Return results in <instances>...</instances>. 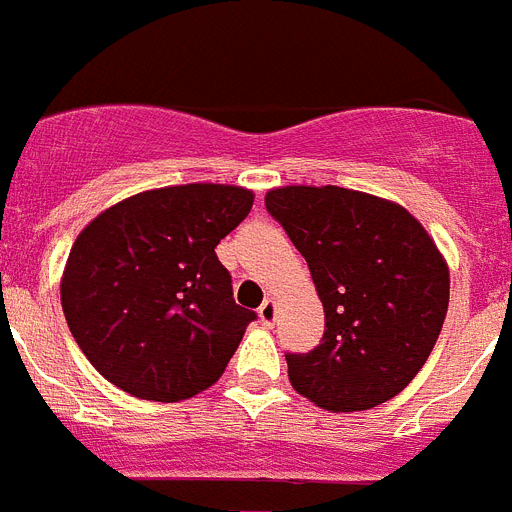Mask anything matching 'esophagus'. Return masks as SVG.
<instances>
[{"label": "esophagus", "mask_w": 512, "mask_h": 512, "mask_svg": "<svg viewBox=\"0 0 512 512\" xmlns=\"http://www.w3.org/2000/svg\"><path fill=\"white\" fill-rule=\"evenodd\" d=\"M259 320L264 325L277 323V305H274V300H266L264 305L259 307Z\"/></svg>", "instance_id": "esophagus-1"}]
</instances>
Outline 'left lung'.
Returning <instances> with one entry per match:
<instances>
[{"label": "left lung", "mask_w": 512, "mask_h": 512, "mask_svg": "<svg viewBox=\"0 0 512 512\" xmlns=\"http://www.w3.org/2000/svg\"><path fill=\"white\" fill-rule=\"evenodd\" d=\"M266 212L305 256L325 312L320 346L287 354L289 382L333 413L377 408L413 382L449 310V266L395 202L343 187H282Z\"/></svg>", "instance_id": "8db88e82"}]
</instances>
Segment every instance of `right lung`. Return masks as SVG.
Returning <instances> with one entry per match:
<instances>
[{"mask_svg":"<svg viewBox=\"0 0 512 512\" xmlns=\"http://www.w3.org/2000/svg\"><path fill=\"white\" fill-rule=\"evenodd\" d=\"M251 207L248 189L184 184L117 202L81 230L61 305L104 379L153 402L187 400L220 379L256 312L235 305L215 246Z\"/></svg>","mask_w":512,"mask_h":512,"instance_id":"right-lung-1","label":"right lung"}]
</instances>
